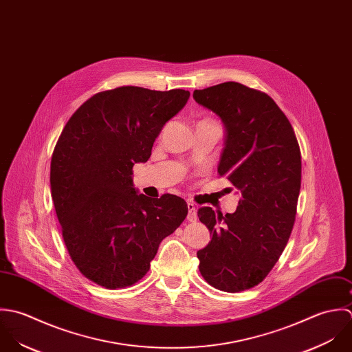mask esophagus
<instances>
[{
  "mask_svg": "<svg viewBox=\"0 0 352 352\" xmlns=\"http://www.w3.org/2000/svg\"><path fill=\"white\" fill-rule=\"evenodd\" d=\"M188 220L196 221L197 220V210L193 203H188Z\"/></svg>",
  "mask_w": 352,
  "mask_h": 352,
  "instance_id": "esophagus-1",
  "label": "esophagus"
}]
</instances>
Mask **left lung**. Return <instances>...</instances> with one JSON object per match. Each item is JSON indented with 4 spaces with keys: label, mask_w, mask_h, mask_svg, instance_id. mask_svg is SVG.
Instances as JSON below:
<instances>
[{
    "label": "left lung",
    "mask_w": 352,
    "mask_h": 352,
    "mask_svg": "<svg viewBox=\"0 0 352 352\" xmlns=\"http://www.w3.org/2000/svg\"><path fill=\"white\" fill-rule=\"evenodd\" d=\"M226 129L217 173L239 192L234 213L200 208L212 234L197 252L203 278L239 292L264 280L278 263L295 221L300 151L294 129L271 96L235 81L193 92Z\"/></svg>",
    "instance_id": "1"
}]
</instances>
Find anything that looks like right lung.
I'll return each instance as SVG.
<instances>
[{"mask_svg": "<svg viewBox=\"0 0 352 352\" xmlns=\"http://www.w3.org/2000/svg\"><path fill=\"white\" fill-rule=\"evenodd\" d=\"M189 96L120 87L89 98L67 122L52 156V199L72 261L87 279L110 289L135 284L185 220L184 199L141 195L132 168L149 159Z\"/></svg>", "mask_w": 352, "mask_h": 352, "instance_id": "right-lung-1", "label": "right lung"}]
</instances>
